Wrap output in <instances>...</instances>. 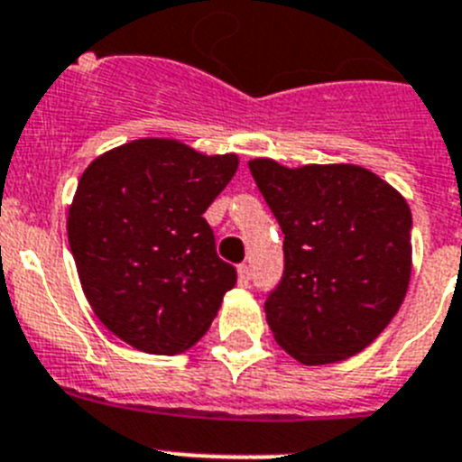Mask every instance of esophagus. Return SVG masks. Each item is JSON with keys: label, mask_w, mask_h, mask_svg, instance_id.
I'll return each mask as SVG.
<instances>
[{"label": "esophagus", "mask_w": 462, "mask_h": 462, "mask_svg": "<svg viewBox=\"0 0 462 462\" xmlns=\"http://www.w3.org/2000/svg\"><path fill=\"white\" fill-rule=\"evenodd\" d=\"M236 273H239V285H248L251 282V267L248 264H239Z\"/></svg>", "instance_id": "obj_1"}]
</instances>
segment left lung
I'll return each instance as SVG.
<instances>
[{
  "mask_svg": "<svg viewBox=\"0 0 462 462\" xmlns=\"http://www.w3.org/2000/svg\"><path fill=\"white\" fill-rule=\"evenodd\" d=\"M248 168L285 235V272L264 301L273 338L306 365L355 356L386 329L410 285L405 198L361 165L253 159Z\"/></svg>",
  "mask_w": 462,
  "mask_h": 462,
  "instance_id": "obj_1",
  "label": "left lung"
}]
</instances>
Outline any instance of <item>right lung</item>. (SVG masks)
Instances as JSON below:
<instances>
[{
  "label": "right lung",
  "instance_id": "right-lung-1",
  "mask_svg": "<svg viewBox=\"0 0 462 462\" xmlns=\"http://www.w3.org/2000/svg\"><path fill=\"white\" fill-rule=\"evenodd\" d=\"M239 168L180 140L143 138L91 161L69 207L70 253L91 310L147 355L193 347L235 288L205 211Z\"/></svg>",
  "mask_w": 462,
  "mask_h": 462
}]
</instances>
